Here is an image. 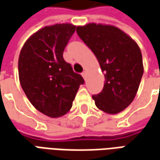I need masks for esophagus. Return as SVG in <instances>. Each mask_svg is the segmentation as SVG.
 Masks as SVG:
<instances>
[{
    "label": "esophagus",
    "instance_id": "1",
    "mask_svg": "<svg viewBox=\"0 0 160 160\" xmlns=\"http://www.w3.org/2000/svg\"><path fill=\"white\" fill-rule=\"evenodd\" d=\"M81 75H82V77H83L84 79L86 80V78H87V70L83 71V73H81Z\"/></svg>",
    "mask_w": 160,
    "mask_h": 160
}]
</instances>
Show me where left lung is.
Masks as SVG:
<instances>
[{
	"label": "left lung",
	"instance_id": "1",
	"mask_svg": "<svg viewBox=\"0 0 160 160\" xmlns=\"http://www.w3.org/2000/svg\"><path fill=\"white\" fill-rule=\"evenodd\" d=\"M76 32L97 57L105 82L92 96L99 110L118 114L133 102L144 72L140 47L123 31L111 25L89 23Z\"/></svg>",
	"mask_w": 160,
	"mask_h": 160
}]
</instances>
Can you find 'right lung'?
I'll return each instance as SVG.
<instances>
[{
  "mask_svg": "<svg viewBox=\"0 0 160 160\" xmlns=\"http://www.w3.org/2000/svg\"><path fill=\"white\" fill-rule=\"evenodd\" d=\"M76 26L68 23L42 27L24 43L19 56V78L26 97L49 118L67 114L83 78L63 59Z\"/></svg>",
  "mask_w": 160,
  "mask_h": 160,
  "instance_id": "1",
  "label": "right lung"
}]
</instances>
